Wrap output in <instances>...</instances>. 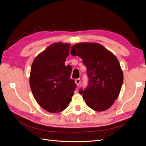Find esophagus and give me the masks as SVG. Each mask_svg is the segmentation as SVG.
<instances>
[{
    "instance_id": "obj_1",
    "label": "esophagus",
    "mask_w": 146,
    "mask_h": 146,
    "mask_svg": "<svg viewBox=\"0 0 146 146\" xmlns=\"http://www.w3.org/2000/svg\"><path fill=\"white\" fill-rule=\"evenodd\" d=\"M80 83H81V80H80V78H77L76 80V83L77 84V86L80 85Z\"/></svg>"
}]
</instances>
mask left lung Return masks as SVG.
Masks as SVG:
<instances>
[{"label":"left lung","instance_id":"obj_1","mask_svg":"<svg viewBox=\"0 0 146 146\" xmlns=\"http://www.w3.org/2000/svg\"><path fill=\"white\" fill-rule=\"evenodd\" d=\"M70 54L80 56L87 69L88 85L79 90L87 105L96 111L108 109L120 93L123 83L116 57L99 44L90 42L76 44Z\"/></svg>","mask_w":146,"mask_h":146}]
</instances>
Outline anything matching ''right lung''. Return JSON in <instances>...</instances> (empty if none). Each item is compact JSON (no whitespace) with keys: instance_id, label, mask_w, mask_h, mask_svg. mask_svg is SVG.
<instances>
[{"instance_id":"obj_1","label":"right lung","mask_w":146,"mask_h":146,"mask_svg":"<svg viewBox=\"0 0 146 146\" xmlns=\"http://www.w3.org/2000/svg\"><path fill=\"white\" fill-rule=\"evenodd\" d=\"M70 45L54 43L33 61L30 85L35 99L46 111L59 113L68 107L77 85L70 79L72 70L65 66Z\"/></svg>"}]
</instances>
